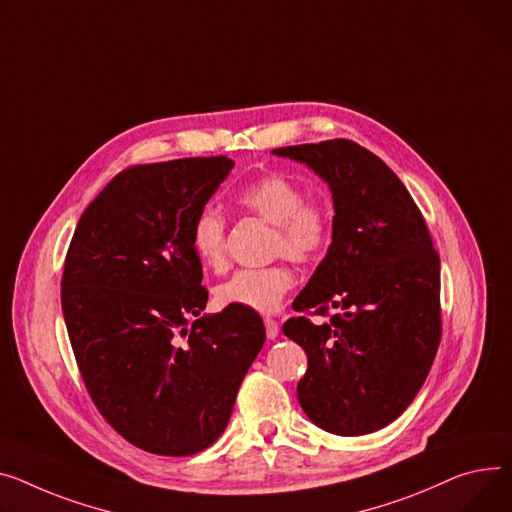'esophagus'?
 Wrapping results in <instances>:
<instances>
[{
	"instance_id": "34e87169",
	"label": "esophagus",
	"mask_w": 512,
	"mask_h": 512,
	"mask_svg": "<svg viewBox=\"0 0 512 512\" xmlns=\"http://www.w3.org/2000/svg\"><path fill=\"white\" fill-rule=\"evenodd\" d=\"M278 331H280V325L276 319H265V333L269 339H276L278 337Z\"/></svg>"
}]
</instances>
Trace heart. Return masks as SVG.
<instances>
[{
  "label": "heart",
  "mask_w": 512,
  "mask_h": 512,
  "mask_svg": "<svg viewBox=\"0 0 512 512\" xmlns=\"http://www.w3.org/2000/svg\"><path fill=\"white\" fill-rule=\"evenodd\" d=\"M243 210L274 224L271 249L294 263L317 261L331 243L333 220L323 199L306 197L300 183L284 175H267L236 193ZM228 220L216 208H203L191 226V247L203 267L220 269L226 261ZM292 271L282 265L238 269L216 288L220 306L253 313H274L292 288Z\"/></svg>",
  "instance_id": "1"
}]
</instances>
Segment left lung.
<instances>
[{"label":"left lung","mask_w":512,"mask_h":512,"mask_svg":"<svg viewBox=\"0 0 512 512\" xmlns=\"http://www.w3.org/2000/svg\"><path fill=\"white\" fill-rule=\"evenodd\" d=\"M311 166L333 195V241L284 323L309 358L304 414L339 436L381 430L424 385L440 344V259L410 191L370 150L327 140L274 150ZM315 326L309 312L326 316Z\"/></svg>","instance_id":"left-lung-1"}]
</instances>
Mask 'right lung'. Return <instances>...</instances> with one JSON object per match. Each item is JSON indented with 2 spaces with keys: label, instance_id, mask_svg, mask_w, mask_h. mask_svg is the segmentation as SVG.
<instances>
[{
  "label": "right lung",
  "instance_id": "1",
  "mask_svg": "<svg viewBox=\"0 0 512 512\" xmlns=\"http://www.w3.org/2000/svg\"><path fill=\"white\" fill-rule=\"evenodd\" d=\"M232 166L208 156L125 168L67 249L61 309L84 385L102 418L154 455L212 445L265 342L253 311L201 317L191 226Z\"/></svg>",
  "mask_w": 512,
  "mask_h": 512
}]
</instances>
